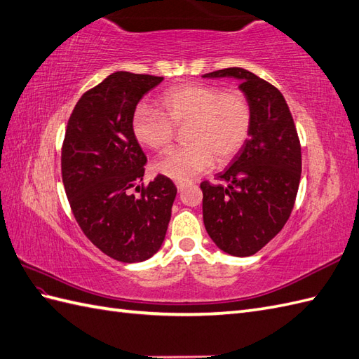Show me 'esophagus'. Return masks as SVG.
Masks as SVG:
<instances>
[{
    "label": "esophagus",
    "mask_w": 359,
    "mask_h": 359,
    "mask_svg": "<svg viewBox=\"0 0 359 359\" xmlns=\"http://www.w3.org/2000/svg\"><path fill=\"white\" fill-rule=\"evenodd\" d=\"M188 185V182L187 180H177L176 182V187H177V189L179 191H182V189H185V187Z\"/></svg>",
    "instance_id": "1"
}]
</instances>
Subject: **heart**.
<instances>
[{
	"label": "heart",
	"mask_w": 359,
	"mask_h": 359,
	"mask_svg": "<svg viewBox=\"0 0 359 359\" xmlns=\"http://www.w3.org/2000/svg\"><path fill=\"white\" fill-rule=\"evenodd\" d=\"M161 111L137 107L131 131L140 145L154 151L170 148L176 127L185 130L187 147L172 149L156 170L174 180H188L210 170L214 161L234 159L249 137L252 108L240 91H223L208 84H182L159 97Z\"/></svg>",
	"instance_id": "b5f03b06"
}]
</instances>
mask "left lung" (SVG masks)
Returning a JSON list of instances; mask_svg holds the SVG:
<instances>
[{
	"mask_svg": "<svg viewBox=\"0 0 359 359\" xmlns=\"http://www.w3.org/2000/svg\"><path fill=\"white\" fill-rule=\"evenodd\" d=\"M234 78L251 104L249 139L222 183L202 182L203 223L223 252L249 257L260 251L285 226L294 210L302 177V147L289 107L278 88L240 67L203 74Z\"/></svg>",
	"mask_w": 359,
	"mask_h": 359,
	"instance_id": "8db88e82",
	"label": "left lung"
}]
</instances>
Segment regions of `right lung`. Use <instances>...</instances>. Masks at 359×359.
I'll list each match as a JSON object with an SVG mask.
<instances>
[{
  "instance_id": "right-lung-1",
  "label": "right lung",
  "mask_w": 359,
  "mask_h": 359,
  "mask_svg": "<svg viewBox=\"0 0 359 359\" xmlns=\"http://www.w3.org/2000/svg\"><path fill=\"white\" fill-rule=\"evenodd\" d=\"M162 81L111 73L81 96L65 130L61 170L74 219L91 243L122 263L144 262L159 251L177 194L162 174L140 185L147 156L131 131L136 105Z\"/></svg>"
}]
</instances>
